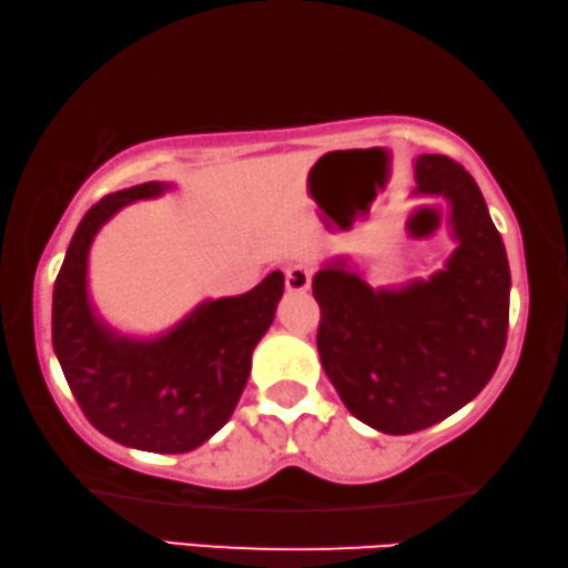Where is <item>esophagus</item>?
I'll return each mask as SVG.
<instances>
[{"mask_svg": "<svg viewBox=\"0 0 568 568\" xmlns=\"http://www.w3.org/2000/svg\"><path fill=\"white\" fill-rule=\"evenodd\" d=\"M286 290L290 292H306L312 284V268L306 264L286 266Z\"/></svg>", "mask_w": 568, "mask_h": 568, "instance_id": "esophagus-1", "label": "esophagus"}]
</instances>
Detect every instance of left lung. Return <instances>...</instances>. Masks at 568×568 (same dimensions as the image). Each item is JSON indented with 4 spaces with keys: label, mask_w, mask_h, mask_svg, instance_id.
Masks as SVG:
<instances>
[{
    "label": "left lung",
    "mask_w": 568,
    "mask_h": 568,
    "mask_svg": "<svg viewBox=\"0 0 568 568\" xmlns=\"http://www.w3.org/2000/svg\"><path fill=\"white\" fill-rule=\"evenodd\" d=\"M413 196L448 203L455 241L443 268L369 286L349 256L312 278L322 367L347 410L387 435L425 430L468 405L504 355L510 272L478 183L445 155L415 158Z\"/></svg>",
    "instance_id": "8db88e82"
}]
</instances>
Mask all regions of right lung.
<instances>
[{"label":"right lung","instance_id":"1","mask_svg":"<svg viewBox=\"0 0 568 568\" xmlns=\"http://www.w3.org/2000/svg\"><path fill=\"white\" fill-rule=\"evenodd\" d=\"M171 189L148 181L95 203L74 231L52 292V347L82 413L110 440L148 453L196 450L229 423L251 352L284 294V274L272 272L246 294L203 300L158 337L110 327L88 292L92 241L128 203Z\"/></svg>","mask_w":568,"mask_h":568}]
</instances>
